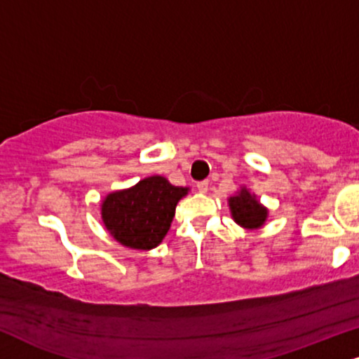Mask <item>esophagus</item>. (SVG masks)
<instances>
[{
    "label": "esophagus",
    "instance_id": "1",
    "mask_svg": "<svg viewBox=\"0 0 359 359\" xmlns=\"http://www.w3.org/2000/svg\"><path fill=\"white\" fill-rule=\"evenodd\" d=\"M196 188L200 193H206L208 188H210V183H208V181H200V183L196 184Z\"/></svg>",
    "mask_w": 359,
    "mask_h": 359
}]
</instances>
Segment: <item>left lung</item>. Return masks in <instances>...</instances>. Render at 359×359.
<instances>
[{"mask_svg": "<svg viewBox=\"0 0 359 359\" xmlns=\"http://www.w3.org/2000/svg\"><path fill=\"white\" fill-rule=\"evenodd\" d=\"M233 219L246 229H258L264 224L268 218V210L256 198V194L250 193V189L241 188L234 196L228 200Z\"/></svg>", "mask_w": 359, "mask_h": 359, "instance_id": "1", "label": "left lung"}]
</instances>
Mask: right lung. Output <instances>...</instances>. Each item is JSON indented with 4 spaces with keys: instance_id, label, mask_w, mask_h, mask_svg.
<instances>
[{
    "instance_id": "right-lung-1",
    "label": "right lung",
    "mask_w": 359,
    "mask_h": 359,
    "mask_svg": "<svg viewBox=\"0 0 359 359\" xmlns=\"http://www.w3.org/2000/svg\"><path fill=\"white\" fill-rule=\"evenodd\" d=\"M188 188L172 187L163 176H149L135 187L109 193L101 218L109 234L133 250H153L166 236L178 201Z\"/></svg>"
}]
</instances>
